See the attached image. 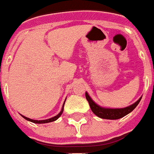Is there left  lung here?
<instances>
[{
  "instance_id": "8db88e82",
  "label": "left lung",
  "mask_w": 154,
  "mask_h": 154,
  "mask_svg": "<svg viewBox=\"0 0 154 154\" xmlns=\"http://www.w3.org/2000/svg\"><path fill=\"white\" fill-rule=\"evenodd\" d=\"M85 96L87 100L88 101L92 111L97 116L100 117L102 119H107V120H117V119L122 118L126 115H128L137 106V104L142 99V98H140L136 103L126 108H123V109H105V108L100 107L98 104H96L87 93L85 94Z\"/></svg>"
}]
</instances>
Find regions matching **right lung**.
<instances>
[{
    "label": "right lung",
    "mask_w": 154,
    "mask_h": 154,
    "mask_svg": "<svg viewBox=\"0 0 154 154\" xmlns=\"http://www.w3.org/2000/svg\"><path fill=\"white\" fill-rule=\"evenodd\" d=\"M64 107V106H63ZM63 112V108H62V109H61V111L57 115V116H55V117H52L51 119H48V120H44V121H35V120H32V119H29L28 117H25L23 116H22L23 117L24 119H26L27 121H31V122H33V123H38V124H42V123H49V122H52V121H56L58 118H59L60 116H61V114Z\"/></svg>",
    "instance_id": "right-lung-1"
}]
</instances>
